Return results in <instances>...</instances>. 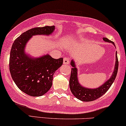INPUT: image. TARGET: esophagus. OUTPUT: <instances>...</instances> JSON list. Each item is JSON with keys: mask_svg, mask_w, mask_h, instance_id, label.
<instances>
[{"mask_svg": "<svg viewBox=\"0 0 126 126\" xmlns=\"http://www.w3.org/2000/svg\"><path fill=\"white\" fill-rule=\"evenodd\" d=\"M63 63L64 64H69L70 63V59L68 57H66L63 59Z\"/></svg>", "mask_w": 126, "mask_h": 126, "instance_id": "obj_1", "label": "esophagus"}]
</instances>
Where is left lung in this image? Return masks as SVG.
I'll list each match as a JSON object with an SVG mask.
<instances>
[{
	"instance_id": "8db88e82",
	"label": "left lung",
	"mask_w": 126,
	"mask_h": 126,
	"mask_svg": "<svg viewBox=\"0 0 126 126\" xmlns=\"http://www.w3.org/2000/svg\"><path fill=\"white\" fill-rule=\"evenodd\" d=\"M103 39L106 42L112 43L115 46L114 42L110 41L108 38H103ZM116 59L115 67H114V70L112 76H111L110 79L105 82L102 85H101L98 88L95 89L84 88L79 84L77 79V68L76 67L74 62L73 60H71V65L72 66L73 68H71L70 78L69 80V85L71 91L74 95V96L80 101L84 102H90L96 100L102 96L103 95H104L110 88L111 85H112L113 82H114L116 76H117L119 67V61L117 56V52L116 53Z\"/></svg>"
}]
</instances>
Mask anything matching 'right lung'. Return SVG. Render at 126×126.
<instances>
[{
    "instance_id": "add662e5",
    "label": "right lung",
    "mask_w": 126,
    "mask_h": 126,
    "mask_svg": "<svg viewBox=\"0 0 126 126\" xmlns=\"http://www.w3.org/2000/svg\"><path fill=\"white\" fill-rule=\"evenodd\" d=\"M55 26L35 27L24 32L15 39L11 49L9 68L13 81L21 91L31 96H42L52 85L54 73L63 64V58L49 55L31 58L24 53L25 46L32 36L51 34Z\"/></svg>"
}]
</instances>
